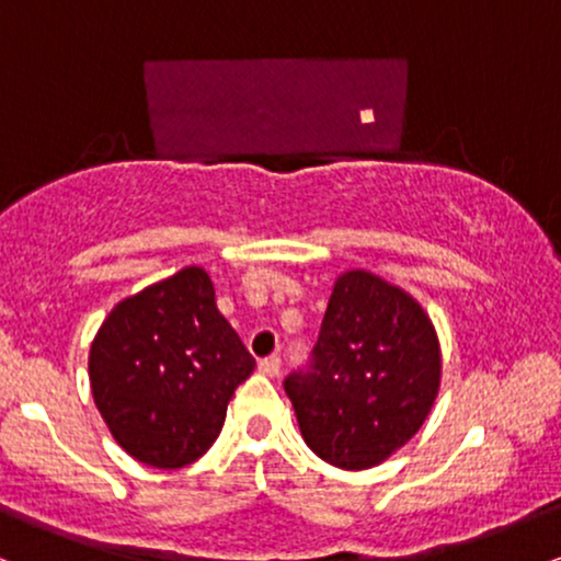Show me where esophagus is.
I'll list each match as a JSON object with an SVG mask.
<instances>
[{"label":"esophagus","mask_w":561,"mask_h":561,"mask_svg":"<svg viewBox=\"0 0 561 561\" xmlns=\"http://www.w3.org/2000/svg\"><path fill=\"white\" fill-rule=\"evenodd\" d=\"M259 369H261L266 377H276V375H279V369H282V358H279V356H266V358H261Z\"/></svg>","instance_id":"obj_1"}]
</instances>
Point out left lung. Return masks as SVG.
<instances>
[{
    "mask_svg": "<svg viewBox=\"0 0 561 561\" xmlns=\"http://www.w3.org/2000/svg\"><path fill=\"white\" fill-rule=\"evenodd\" d=\"M440 388L427 313L369 272L334 282L306 366L285 377L308 448L340 469H369L411 440Z\"/></svg>",
    "mask_w": 561,
    "mask_h": 561,
    "instance_id": "8db88e82",
    "label": "left lung"
}]
</instances>
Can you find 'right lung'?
Wrapping results in <instances>:
<instances>
[{"label": "right lung", "instance_id": "obj_1", "mask_svg": "<svg viewBox=\"0 0 561 561\" xmlns=\"http://www.w3.org/2000/svg\"><path fill=\"white\" fill-rule=\"evenodd\" d=\"M253 366L197 266L118 302L89 353L102 420L128 456L158 469L192 465L214 446Z\"/></svg>", "mask_w": 561, "mask_h": 561}]
</instances>
